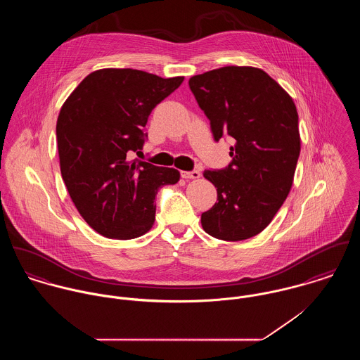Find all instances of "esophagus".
Segmentation results:
<instances>
[{
	"mask_svg": "<svg viewBox=\"0 0 360 360\" xmlns=\"http://www.w3.org/2000/svg\"><path fill=\"white\" fill-rule=\"evenodd\" d=\"M181 177L186 179V180H190V179H200L201 177V173L198 170H193V172H181Z\"/></svg>",
	"mask_w": 360,
	"mask_h": 360,
	"instance_id": "esophagus-1",
	"label": "esophagus"
}]
</instances>
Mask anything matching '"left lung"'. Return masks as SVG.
<instances>
[{
    "mask_svg": "<svg viewBox=\"0 0 360 360\" xmlns=\"http://www.w3.org/2000/svg\"><path fill=\"white\" fill-rule=\"evenodd\" d=\"M188 84L214 140L223 134L236 140L229 167L204 172L217 202L202 213V227L223 241L248 240L270 224L292 187L301 151L297 106L254 66L213 69Z\"/></svg>",
    "mask_w": 360,
    "mask_h": 360,
    "instance_id": "8db88e82",
    "label": "left lung"
}]
</instances>
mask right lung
<instances>
[{"label":"right lung","mask_w":360,"mask_h":360,"mask_svg":"<svg viewBox=\"0 0 360 360\" xmlns=\"http://www.w3.org/2000/svg\"><path fill=\"white\" fill-rule=\"evenodd\" d=\"M183 80L137 69H98L60 108L56 141L62 179L80 216L106 238L131 240L148 233L158 188L180 180L179 170L131 155L144 144L153 109Z\"/></svg>","instance_id":"obj_1"}]
</instances>
